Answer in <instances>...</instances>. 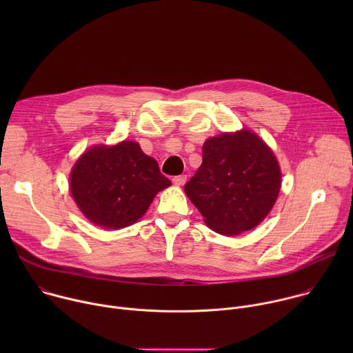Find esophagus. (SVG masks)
<instances>
[{
    "mask_svg": "<svg viewBox=\"0 0 353 353\" xmlns=\"http://www.w3.org/2000/svg\"><path fill=\"white\" fill-rule=\"evenodd\" d=\"M185 181H187V176H185V174H181V176H176V177H173V183H174L176 185H184V184H185Z\"/></svg>",
    "mask_w": 353,
    "mask_h": 353,
    "instance_id": "34e87169",
    "label": "esophagus"
}]
</instances>
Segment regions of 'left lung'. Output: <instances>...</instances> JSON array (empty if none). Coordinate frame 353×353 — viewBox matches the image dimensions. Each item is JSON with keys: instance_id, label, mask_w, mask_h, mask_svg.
I'll use <instances>...</instances> for the list:
<instances>
[{"instance_id": "obj_1", "label": "left lung", "mask_w": 353, "mask_h": 353, "mask_svg": "<svg viewBox=\"0 0 353 353\" xmlns=\"http://www.w3.org/2000/svg\"><path fill=\"white\" fill-rule=\"evenodd\" d=\"M279 190L281 169L271 148L244 128L208 138L203 163L184 185L205 223L225 236L240 234L263 222Z\"/></svg>"}]
</instances>
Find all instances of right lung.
<instances>
[{
    "instance_id": "obj_1",
    "label": "right lung",
    "mask_w": 353,
    "mask_h": 353,
    "mask_svg": "<svg viewBox=\"0 0 353 353\" xmlns=\"http://www.w3.org/2000/svg\"><path fill=\"white\" fill-rule=\"evenodd\" d=\"M170 184L158 162L132 141L85 150L70 176L78 208L92 223L105 229L135 223L155 195Z\"/></svg>"
}]
</instances>
